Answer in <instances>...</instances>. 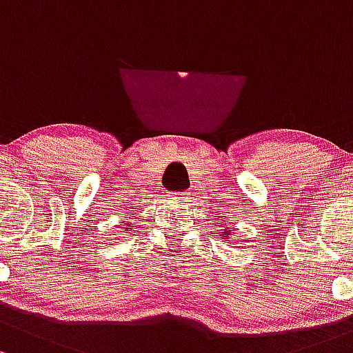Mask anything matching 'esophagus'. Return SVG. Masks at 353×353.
Segmentation results:
<instances>
[{"instance_id":"34e87169","label":"esophagus","mask_w":353,"mask_h":353,"mask_svg":"<svg viewBox=\"0 0 353 353\" xmlns=\"http://www.w3.org/2000/svg\"><path fill=\"white\" fill-rule=\"evenodd\" d=\"M188 198L189 196H186V192H174L172 194V199H176V201H184Z\"/></svg>"}]
</instances>
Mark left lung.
Here are the masks:
<instances>
[{
	"label": "left lung",
	"instance_id": "8db88e82",
	"mask_svg": "<svg viewBox=\"0 0 353 353\" xmlns=\"http://www.w3.org/2000/svg\"><path fill=\"white\" fill-rule=\"evenodd\" d=\"M220 235H221V236H226V235H230V230H228V226H226V228L221 230V232H220Z\"/></svg>",
	"mask_w": 353,
	"mask_h": 353
}]
</instances>
